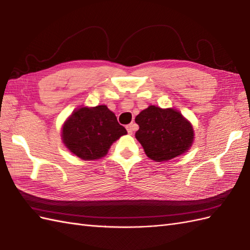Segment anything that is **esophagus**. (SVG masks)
Segmentation results:
<instances>
[{
	"mask_svg": "<svg viewBox=\"0 0 250 250\" xmlns=\"http://www.w3.org/2000/svg\"><path fill=\"white\" fill-rule=\"evenodd\" d=\"M125 127H126V131L129 134H133V132L137 129V125L135 124H130V125H127Z\"/></svg>",
	"mask_w": 250,
	"mask_h": 250,
	"instance_id": "esophagus-1",
	"label": "esophagus"
}]
</instances>
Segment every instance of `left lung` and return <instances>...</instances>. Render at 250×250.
Masks as SVG:
<instances>
[{
  "instance_id": "1",
  "label": "left lung",
  "mask_w": 250,
  "mask_h": 250,
  "mask_svg": "<svg viewBox=\"0 0 250 250\" xmlns=\"http://www.w3.org/2000/svg\"><path fill=\"white\" fill-rule=\"evenodd\" d=\"M135 123L139 125L135 137L150 160H172L193 145V125L178 109L149 105L136 116Z\"/></svg>"
}]
</instances>
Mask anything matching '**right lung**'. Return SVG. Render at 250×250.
<instances>
[{
  "mask_svg": "<svg viewBox=\"0 0 250 250\" xmlns=\"http://www.w3.org/2000/svg\"><path fill=\"white\" fill-rule=\"evenodd\" d=\"M116 115L106 105L75 108L62 126L65 147L84 161L105 156L114 142L126 134Z\"/></svg>",
  "mask_w": 250,
  "mask_h": 250,
  "instance_id": "obj_1",
  "label": "right lung"
}]
</instances>
